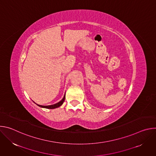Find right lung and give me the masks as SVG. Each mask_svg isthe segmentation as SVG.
<instances>
[{"instance_id":"obj_1","label":"right lung","mask_w":156,"mask_h":156,"mask_svg":"<svg viewBox=\"0 0 156 156\" xmlns=\"http://www.w3.org/2000/svg\"><path fill=\"white\" fill-rule=\"evenodd\" d=\"M65 96H63V98L60 101L58 102V103H56L55 104H53V105H38L37 104L39 107H42V108H51V109H52V108H57L58 107H60V105H62V104L63 103L64 101H65ZM35 103V102H34Z\"/></svg>"}]
</instances>
